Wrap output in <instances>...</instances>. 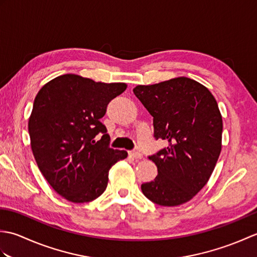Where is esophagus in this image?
Masks as SVG:
<instances>
[{
    "instance_id": "34e87169",
    "label": "esophagus",
    "mask_w": 257,
    "mask_h": 257,
    "mask_svg": "<svg viewBox=\"0 0 257 257\" xmlns=\"http://www.w3.org/2000/svg\"><path fill=\"white\" fill-rule=\"evenodd\" d=\"M129 155L132 156L133 158H135V159H143V154H141V152H139V151H130L129 152Z\"/></svg>"
}]
</instances>
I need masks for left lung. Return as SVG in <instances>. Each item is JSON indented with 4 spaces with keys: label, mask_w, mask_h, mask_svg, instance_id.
Returning a JSON list of instances; mask_svg holds the SVG:
<instances>
[{
    "label": "left lung",
    "mask_w": 257,
    "mask_h": 257,
    "mask_svg": "<svg viewBox=\"0 0 257 257\" xmlns=\"http://www.w3.org/2000/svg\"><path fill=\"white\" fill-rule=\"evenodd\" d=\"M134 94L154 117L155 138L169 143L149 157L158 176L141 184L143 193L163 206L185 203L209 181L221 154L223 122L215 98L188 77L138 85Z\"/></svg>",
    "instance_id": "1"
}]
</instances>
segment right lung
Masks as SVG:
<instances>
[{
    "instance_id": "1",
    "label": "right lung",
    "mask_w": 257,
    "mask_h": 257,
    "mask_svg": "<svg viewBox=\"0 0 257 257\" xmlns=\"http://www.w3.org/2000/svg\"><path fill=\"white\" fill-rule=\"evenodd\" d=\"M127 88L124 83H100L75 74L48 81L37 92L29 119L33 155L38 169L56 192L74 203L100 196L110 168L127 158L109 148L100 119L108 103ZM98 133L103 136L96 142Z\"/></svg>"
}]
</instances>
